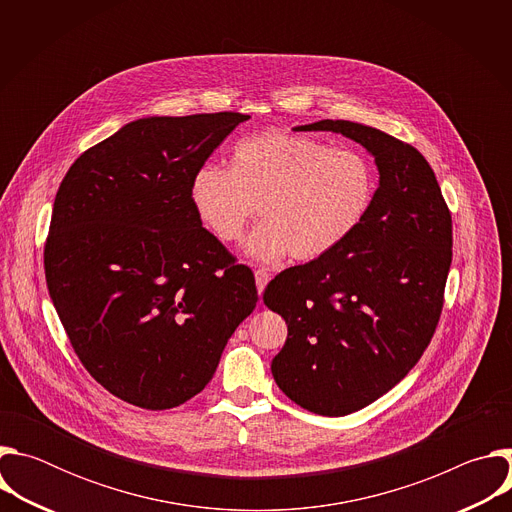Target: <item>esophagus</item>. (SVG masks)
I'll return each instance as SVG.
<instances>
[{"label": "esophagus", "instance_id": "obj_1", "mask_svg": "<svg viewBox=\"0 0 512 512\" xmlns=\"http://www.w3.org/2000/svg\"><path fill=\"white\" fill-rule=\"evenodd\" d=\"M255 283H257V291H259V294H263L265 285L269 283V273H267V269H255Z\"/></svg>", "mask_w": 512, "mask_h": 512}]
</instances>
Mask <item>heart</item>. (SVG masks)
<instances>
[{"instance_id":"heart-1","label":"heart","mask_w":512,"mask_h":512,"mask_svg":"<svg viewBox=\"0 0 512 512\" xmlns=\"http://www.w3.org/2000/svg\"><path fill=\"white\" fill-rule=\"evenodd\" d=\"M375 194V168L360 152L285 131L239 139L231 170L204 164L190 182L198 221L223 245L243 239L257 206L261 221L247 253L265 263L287 253L296 261L332 253L367 218Z\"/></svg>"}]
</instances>
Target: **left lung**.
Listing matches in <instances>:
<instances>
[{
	"label": "left lung",
	"instance_id": "left-lung-1",
	"mask_svg": "<svg viewBox=\"0 0 512 512\" xmlns=\"http://www.w3.org/2000/svg\"><path fill=\"white\" fill-rule=\"evenodd\" d=\"M296 131L342 133L379 168L360 227L332 253L281 271L263 294L287 324L271 362L277 387L312 413L340 417L391 391L431 342L452 263V214L413 145L342 119Z\"/></svg>",
	"mask_w": 512,
	"mask_h": 512
}]
</instances>
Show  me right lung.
Returning a JSON list of instances; mask_svg holds the SVG:
<instances>
[{
  "mask_svg": "<svg viewBox=\"0 0 512 512\" xmlns=\"http://www.w3.org/2000/svg\"><path fill=\"white\" fill-rule=\"evenodd\" d=\"M247 119L131 121L81 154L56 192L44 245L52 304L91 377L135 407L198 395L259 300L253 271L190 202L194 172Z\"/></svg>",
  "mask_w": 512,
  "mask_h": 512,
  "instance_id": "obj_1",
  "label": "right lung"
}]
</instances>
